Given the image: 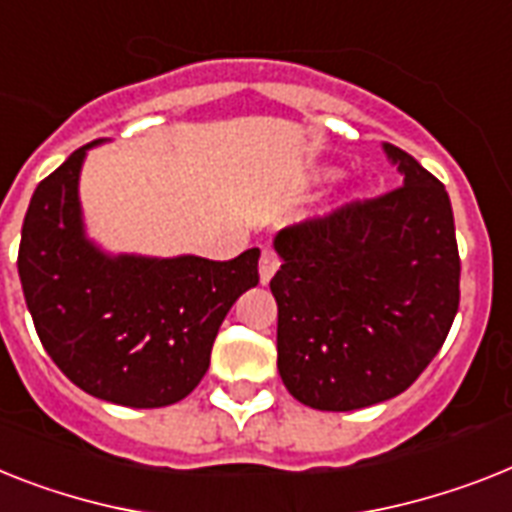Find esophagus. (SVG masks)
<instances>
[{"mask_svg":"<svg viewBox=\"0 0 512 512\" xmlns=\"http://www.w3.org/2000/svg\"><path fill=\"white\" fill-rule=\"evenodd\" d=\"M280 269V259H277V253L272 248H264L261 251V261H259V277H261V285L272 280L274 272Z\"/></svg>","mask_w":512,"mask_h":512,"instance_id":"obj_1","label":"esophagus"}]
</instances>
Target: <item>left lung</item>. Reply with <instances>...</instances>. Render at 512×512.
I'll return each mask as SVG.
<instances>
[{
    "mask_svg": "<svg viewBox=\"0 0 512 512\" xmlns=\"http://www.w3.org/2000/svg\"><path fill=\"white\" fill-rule=\"evenodd\" d=\"M384 151L400 188L274 238L277 369L287 392L316 411H356L408 390L458 314L450 196L411 154L392 143Z\"/></svg>",
    "mask_w": 512,
    "mask_h": 512,
    "instance_id": "8db88e82",
    "label": "left lung"
}]
</instances>
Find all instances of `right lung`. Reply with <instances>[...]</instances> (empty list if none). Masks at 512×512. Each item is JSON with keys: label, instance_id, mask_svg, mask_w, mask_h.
I'll return each instance as SVG.
<instances>
[{"label": "right lung", "instance_id": "right-lung-1", "mask_svg": "<svg viewBox=\"0 0 512 512\" xmlns=\"http://www.w3.org/2000/svg\"><path fill=\"white\" fill-rule=\"evenodd\" d=\"M67 156L33 190L18 272L38 340L80 390L128 408H162L196 390L219 324L259 285V248L230 261L107 256L83 232L78 177Z\"/></svg>", "mask_w": 512, "mask_h": 512}]
</instances>
